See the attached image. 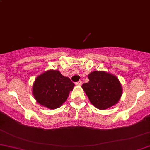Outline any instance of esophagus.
Returning <instances> with one entry per match:
<instances>
[{
  "instance_id": "34e87169",
  "label": "esophagus",
  "mask_w": 150,
  "mask_h": 150,
  "mask_svg": "<svg viewBox=\"0 0 150 150\" xmlns=\"http://www.w3.org/2000/svg\"><path fill=\"white\" fill-rule=\"evenodd\" d=\"M75 84L78 85V86H81V85H82V81H78V82H77Z\"/></svg>"
}]
</instances>
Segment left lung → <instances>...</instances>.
<instances>
[{
	"mask_svg": "<svg viewBox=\"0 0 150 150\" xmlns=\"http://www.w3.org/2000/svg\"><path fill=\"white\" fill-rule=\"evenodd\" d=\"M88 77L89 81L82 88L94 107L105 110L118 102L122 87L117 77L103 71L92 72Z\"/></svg>",
	"mask_w": 150,
	"mask_h": 150,
	"instance_id": "left-lung-1",
	"label": "left lung"
}]
</instances>
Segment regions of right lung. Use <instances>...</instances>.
<instances>
[{
    "instance_id": "right-lung-1",
    "label": "right lung",
    "mask_w": 150,
    "mask_h": 150,
    "mask_svg": "<svg viewBox=\"0 0 150 150\" xmlns=\"http://www.w3.org/2000/svg\"><path fill=\"white\" fill-rule=\"evenodd\" d=\"M75 84L57 70H48L35 81L33 93L38 102L49 109H57L67 100Z\"/></svg>"
}]
</instances>
